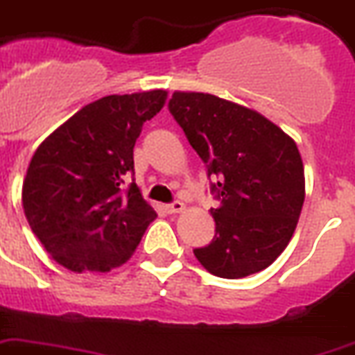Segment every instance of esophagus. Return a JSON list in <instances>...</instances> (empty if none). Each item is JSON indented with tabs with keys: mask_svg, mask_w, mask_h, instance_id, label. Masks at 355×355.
<instances>
[{
	"mask_svg": "<svg viewBox=\"0 0 355 355\" xmlns=\"http://www.w3.org/2000/svg\"><path fill=\"white\" fill-rule=\"evenodd\" d=\"M184 209H186V206H184L180 200H175L173 204H168V206H166V211L168 213H182Z\"/></svg>",
	"mask_w": 355,
	"mask_h": 355,
	"instance_id": "34e87169",
	"label": "esophagus"
}]
</instances>
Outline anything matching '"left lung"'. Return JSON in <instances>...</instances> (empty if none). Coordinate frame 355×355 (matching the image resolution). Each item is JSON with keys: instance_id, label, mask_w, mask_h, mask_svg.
<instances>
[{"instance_id": "obj_1", "label": "left lung", "mask_w": 355, "mask_h": 355, "mask_svg": "<svg viewBox=\"0 0 355 355\" xmlns=\"http://www.w3.org/2000/svg\"><path fill=\"white\" fill-rule=\"evenodd\" d=\"M169 112L204 160L215 237L193 250L207 272L241 279L268 268L292 239L302 202L304 168L297 144L261 112L206 93H173Z\"/></svg>"}]
</instances>
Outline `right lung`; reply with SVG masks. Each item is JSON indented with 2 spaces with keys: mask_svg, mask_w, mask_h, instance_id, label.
I'll list each match as a JSON object with an SVG mask.
<instances>
[{
  "mask_svg": "<svg viewBox=\"0 0 355 355\" xmlns=\"http://www.w3.org/2000/svg\"><path fill=\"white\" fill-rule=\"evenodd\" d=\"M162 89L111 94L82 107L49 135L23 180L28 226L71 272H109L137 250L157 211L135 182L132 148L166 103Z\"/></svg>",
  "mask_w": 355,
  "mask_h": 355,
  "instance_id": "right-lung-1",
  "label": "right lung"
}]
</instances>
